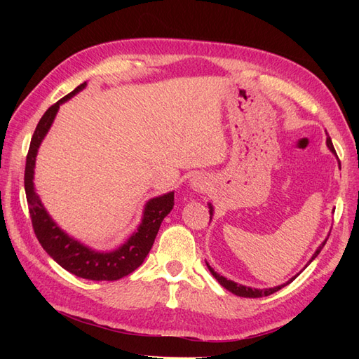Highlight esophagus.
Here are the masks:
<instances>
[{
    "instance_id": "obj_1",
    "label": "esophagus",
    "mask_w": 359,
    "mask_h": 359,
    "mask_svg": "<svg viewBox=\"0 0 359 359\" xmlns=\"http://www.w3.org/2000/svg\"><path fill=\"white\" fill-rule=\"evenodd\" d=\"M190 187L196 193H203L210 189V180L202 175V173H196L190 180Z\"/></svg>"
}]
</instances>
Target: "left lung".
Segmentation results:
<instances>
[{
	"instance_id": "left-lung-1",
	"label": "left lung",
	"mask_w": 359,
	"mask_h": 359,
	"mask_svg": "<svg viewBox=\"0 0 359 359\" xmlns=\"http://www.w3.org/2000/svg\"><path fill=\"white\" fill-rule=\"evenodd\" d=\"M327 147H328V149L331 151L332 154H335V149H334V145H332V140H331V137H330V135L327 133ZM339 166H340V163H339ZM208 208H210V219L212 220V215H214V206H212V203L211 202H208ZM331 232V231H330ZM330 236V235H328ZM328 236L325 238V240L319 244V247L316 248V252L313 253V256L310 257V260L309 262L306 264V266H304L302 269H306L314 259L318 257V255L320 253V250L323 248V245H325V243H327V240H328ZM206 262V260H205ZM206 266H208V269H210V273L212 274V277L219 281V283L224 287V289H227L229 292H232L233 295H236V297H244V298H260V297H268V295H271V293H274V292H277V290H280L281 287H285V286H287L289 283H292L293 280H295L299 274H301V271L298 274H295L293 276L292 278H289L286 283H283V285H278V286H274V287H265V289H256V287H250V286H244V285H238V283H235V281H232V280H227L226 277H223V276H220L219 273H215V271L211 268V265L206 262Z\"/></svg>"
}]
</instances>
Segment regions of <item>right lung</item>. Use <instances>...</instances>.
I'll return each mask as SVG.
<instances>
[{
    "instance_id": "1",
    "label": "right lung",
    "mask_w": 359,
    "mask_h": 359,
    "mask_svg": "<svg viewBox=\"0 0 359 359\" xmlns=\"http://www.w3.org/2000/svg\"><path fill=\"white\" fill-rule=\"evenodd\" d=\"M85 86L86 82L76 86L70 94L62 97L55 104H52L45 115L40 118L36 132L32 135L27 156L25 193L32 227H34L37 240L41 247L46 250V253L60 266L81 278L112 281L128 276L142 265L151 247L154 244L161 222L165 220V217L173 208V191L147 201L137 229L121 245L111 250V252H100V250H95L76 240V238L61 229L60 224L52 219L34 186V169L39 148L50 130L53 119H55L60 111V106L85 90Z\"/></svg>"
}]
</instances>
